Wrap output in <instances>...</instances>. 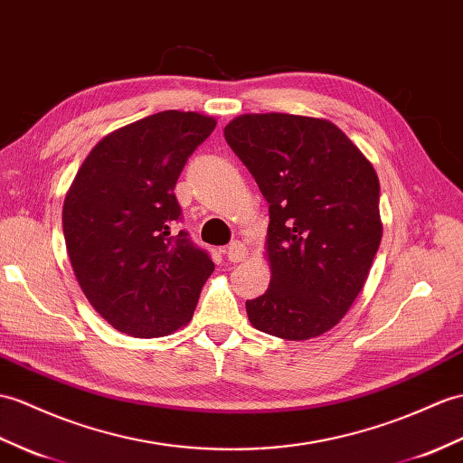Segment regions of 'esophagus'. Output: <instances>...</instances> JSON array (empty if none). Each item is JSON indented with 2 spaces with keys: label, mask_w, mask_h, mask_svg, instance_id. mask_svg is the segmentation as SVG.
<instances>
[{
  "label": "esophagus",
  "mask_w": 463,
  "mask_h": 463,
  "mask_svg": "<svg viewBox=\"0 0 463 463\" xmlns=\"http://www.w3.org/2000/svg\"><path fill=\"white\" fill-rule=\"evenodd\" d=\"M224 254H227V258L231 262H242L246 256H249V250H246V246L239 241L231 242L227 249H224Z\"/></svg>",
  "instance_id": "esophagus-1"
}]
</instances>
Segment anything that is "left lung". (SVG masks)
<instances>
[{
    "mask_svg": "<svg viewBox=\"0 0 463 463\" xmlns=\"http://www.w3.org/2000/svg\"><path fill=\"white\" fill-rule=\"evenodd\" d=\"M224 139L268 201L270 286L246 299L250 324L288 341L335 327L367 280L383 222L379 177L335 124L242 114Z\"/></svg>",
    "mask_w": 463,
    "mask_h": 463,
    "instance_id": "1",
    "label": "left lung"
}]
</instances>
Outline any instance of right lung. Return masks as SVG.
<instances>
[{"instance_id":"1","label":"right lung","mask_w":463,"mask_h":463,"mask_svg":"<svg viewBox=\"0 0 463 463\" xmlns=\"http://www.w3.org/2000/svg\"><path fill=\"white\" fill-rule=\"evenodd\" d=\"M214 118L165 110L102 137L64 197L62 232L90 306L132 337L189 324L211 256L177 231L175 183Z\"/></svg>"}]
</instances>
